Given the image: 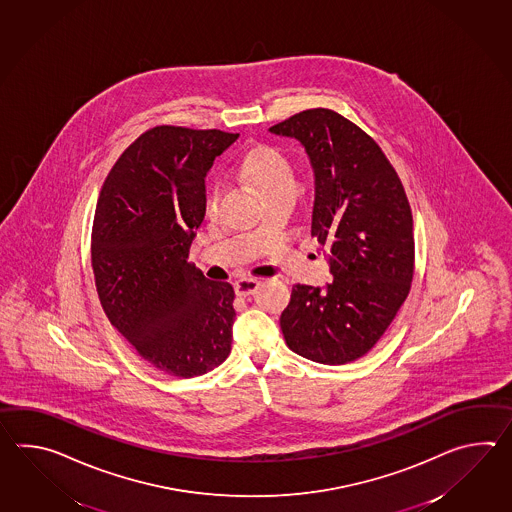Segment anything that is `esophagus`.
I'll return each instance as SVG.
<instances>
[{
    "mask_svg": "<svg viewBox=\"0 0 512 512\" xmlns=\"http://www.w3.org/2000/svg\"><path fill=\"white\" fill-rule=\"evenodd\" d=\"M259 284L261 283L255 281V279H240V281L235 283V292H237V296H253L257 292V288H259Z\"/></svg>",
    "mask_w": 512,
    "mask_h": 512,
    "instance_id": "obj_1",
    "label": "esophagus"
}]
</instances>
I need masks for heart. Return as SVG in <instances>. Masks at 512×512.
Instances as JSON below:
<instances>
[{
	"label": "heart",
	"instance_id": "b5f03b06",
	"mask_svg": "<svg viewBox=\"0 0 512 512\" xmlns=\"http://www.w3.org/2000/svg\"><path fill=\"white\" fill-rule=\"evenodd\" d=\"M239 171L246 180H250L266 200L275 196H296L297 178L292 159L283 148L273 145H257L240 159ZM222 196V185L215 182L209 185L205 194V213L215 215Z\"/></svg>",
	"mask_w": 512,
	"mask_h": 512
}]
</instances>
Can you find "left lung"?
Instances as JSON below:
<instances>
[{
    "label": "left lung",
    "mask_w": 512,
    "mask_h": 512,
    "mask_svg": "<svg viewBox=\"0 0 512 512\" xmlns=\"http://www.w3.org/2000/svg\"><path fill=\"white\" fill-rule=\"evenodd\" d=\"M270 132L307 152L316 183L312 235L334 277L325 288H292L284 340L318 364L354 362L382 338L411 288L415 240L404 187L375 139L332 110L299 112Z\"/></svg>",
    "instance_id": "left-lung-1"
}]
</instances>
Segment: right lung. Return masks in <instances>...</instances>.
I'll use <instances>...</instances> for the list:
<instances>
[{
    "label": "right lung",
    "mask_w": 512,
    "mask_h": 512,
    "mask_svg": "<svg viewBox=\"0 0 512 512\" xmlns=\"http://www.w3.org/2000/svg\"><path fill=\"white\" fill-rule=\"evenodd\" d=\"M239 134L156 126L108 174L91 229L104 314L172 376L205 375L231 353L235 290L187 262L205 216V176Z\"/></svg>",
    "instance_id": "right-lung-1"
}]
</instances>
